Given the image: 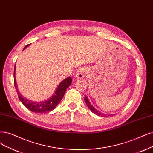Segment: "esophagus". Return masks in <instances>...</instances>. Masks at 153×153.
<instances>
[{
	"instance_id": "esophagus-1",
	"label": "esophagus",
	"mask_w": 153,
	"mask_h": 153,
	"mask_svg": "<svg viewBox=\"0 0 153 153\" xmlns=\"http://www.w3.org/2000/svg\"><path fill=\"white\" fill-rule=\"evenodd\" d=\"M86 73L87 70L85 68H80V69L77 71L75 77L76 79H81L84 76V75H85Z\"/></svg>"
}]
</instances>
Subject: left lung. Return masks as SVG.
<instances>
[{"mask_svg": "<svg viewBox=\"0 0 153 153\" xmlns=\"http://www.w3.org/2000/svg\"><path fill=\"white\" fill-rule=\"evenodd\" d=\"M84 100H85V102H86L87 106H88V108L90 109V110H91L93 113H94V114L97 115L98 116H100H100L106 117V115H108V116L109 117V116L114 115V114H113V115H106V114H103V113H101V112L98 111L95 108H94V107L93 106V105H92L91 103H90L89 101V100H88V97H85V98H84Z\"/></svg>", "mask_w": 153, "mask_h": 153, "instance_id": "8db88e82", "label": "left lung"}]
</instances>
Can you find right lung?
<instances>
[{
  "label": "right lung",
  "mask_w": 153,
  "mask_h": 153,
  "mask_svg": "<svg viewBox=\"0 0 153 153\" xmlns=\"http://www.w3.org/2000/svg\"><path fill=\"white\" fill-rule=\"evenodd\" d=\"M30 45V44L27 45L23 50L29 47ZM15 72L16 65L14 66V86L16 88L17 93L18 94V97L20 101L28 110H30L33 112L36 113V114H46V113L48 111H52L53 110H54L55 108V107L59 104L62 98H63L66 89L69 87V86L72 83L71 77H68L59 84V86L56 88L54 93L51 96V97L47 99L46 100H43L41 101H33L23 97V96H22L18 91L16 81Z\"/></svg>",
  "instance_id": "obj_1"
}]
</instances>
